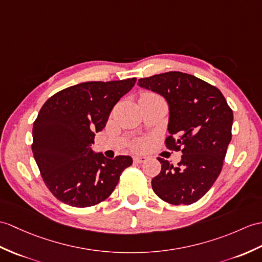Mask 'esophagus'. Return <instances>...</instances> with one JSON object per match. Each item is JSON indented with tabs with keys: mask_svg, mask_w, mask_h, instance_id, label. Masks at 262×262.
Wrapping results in <instances>:
<instances>
[{
	"mask_svg": "<svg viewBox=\"0 0 262 262\" xmlns=\"http://www.w3.org/2000/svg\"><path fill=\"white\" fill-rule=\"evenodd\" d=\"M146 161H147V157H145V156H134V162L137 164L145 163Z\"/></svg>",
	"mask_w": 262,
	"mask_h": 262,
	"instance_id": "34e87169",
	"label": "esophagus"
}]
</instances>
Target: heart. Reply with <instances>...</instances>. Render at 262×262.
Instances as JSON below:
<instances>
[{
  "instance_id": "heart-1",
  "label": "heart",
  "mask_w": 262,
  "mask_h": 262,
  "mask_svg": "<svg viewBox=\"0 0 262 262\" xmlns=\"http://www.w3.org/2000/svg\"><path fill=\"white\" fill-rule=\"evenodd\" d=\"M143 97H147V98H148V97H155V96L151 95V94H145Z\"/></svg>"
}]
</instances>
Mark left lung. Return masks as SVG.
I'll list each match as a JSON object with an SVG mask.
<instances>
[{"mask_svg":"<svg viewBox=\"0 0 262 262\" xmlns=\"http://www.w3.org/2000/svg\"><path fill=\"white\" fill-rule=\"evenodd\" d=\"M138 86L161 95L168 105L166 146L182 150L178 167L159 157L151 180L156 195L174 205L192 204L220 175L231 142L233 113L216 87L180 71L141 78Z\"/></svg>","mask_w":262,"mask_h":262,"instance_id":"1","label":"left lung"}]
</instances>
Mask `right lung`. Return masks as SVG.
<instances>
[{
  "label": "right lung",
  "instance_id": "right-lung-1",
  "mask_svg": "<svg viewBox=\"0 0 262 262\" xmlns=\"http://www.w3.org/2000/svg\"><path fill=\"white\" fill-rule=\"evenodd\" d=\"M135 82L136 78L81 82L53 95L40 109L32 128V151L43 182L59 201L76 208L98 204L133 164L130 156L111 160L95 153L91 144Z\"/></svg>",
  "mask_w": 262,
  "mask_h": 262
}]
</instances>
